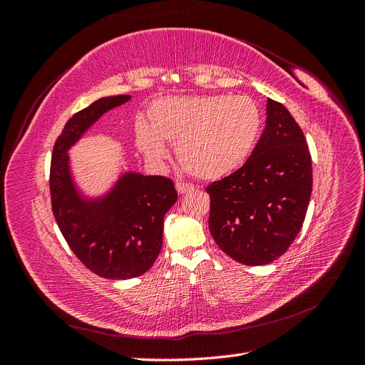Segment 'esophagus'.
Segmentation results:
<instances>
[{"label": "esophagus", "instance_id": "1", "mask_svg": "<svg viewBox=\"0 0 365 365\" xmlns=\"http://www.w3.org/2000/svg\"><path fill=\"white\" fill-rule=\"evenodd\" d=\"M175 187H176V192H178L180 195H184L187 192H192L195 189L192 184H189V182H180V181L175 184Z\"/></svg>", "mask_w": 365, "mask_h": 365}]
</instances>
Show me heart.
<instances>
[{"mask_svg":"<svg viewBox=\"0 0 365 365\" xmlns=\"http://www.w3.org/2000/svg\"><path fill=\"white\" fill-rule=\"evenodd\" d=\"M149 121H140L135 130L137 146L149 160L168 157L165 141H170L187 172L219 180L248 160L263 114L248 96H181L157 101L149 109Z\"/></svg>","mask_w":365,"mask_h":365,"instance_id":"heart-1","label":"heart"}]
</instances>
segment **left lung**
<instances>
[{
	"mask_svg": "<svg viewBox=\"0 0 365 365\" xmlns=\"http://www.w3.org/2000/svg\"><path fill=\"white\" fill-rule=\"evenodd\" d=\"M208 228L239 263L267 264L288 251L312 193V160L302 128L268 98L267 128L247 163L207 187Z\"/></svg>",
	"mask_w": 365,
	"mask_h": 365,
	"instance_id": "8db88e82",
	"label": "left lung"
}]
</instances>
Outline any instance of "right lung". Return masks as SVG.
Masks as SVG:
<instances>
[{
	"label": "right lung",
	"mask_w": 365,
	"mask_h": 365,
	"mask_svg": "<svg viewBox=\"0 0 365 365\" xmlns=\"http://www.w3.org/2000/svg\"><path fill=\"white\" fill-rule=\"evenodd\" d=\"M130 96L102 97L65 123L53 148L50 193L54 219L68 247L85 267L111 280L134 279L157 260L163 224L178 200L165 176L125 172L106 195L86 197L77 190L68 150L105 113Z\"/></svg>",
	"instance_id": "1"
}]
</instances>
